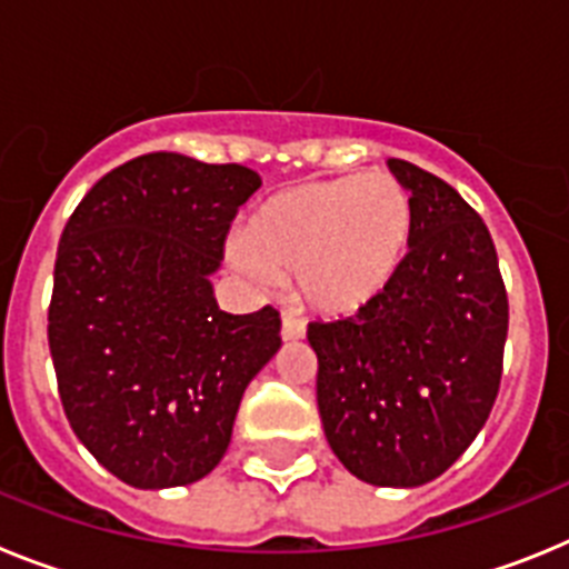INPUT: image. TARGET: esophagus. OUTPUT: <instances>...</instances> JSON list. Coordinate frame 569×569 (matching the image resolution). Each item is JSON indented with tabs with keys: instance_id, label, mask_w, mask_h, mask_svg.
<instances>
[{
	"instance_id": "obj_1",
	"label": "esophagus",
	"mask_w": 569,
	"mask_h": 569,
	"mask_svg": "<svg viewBox=\"0 0 569 569\" xmlns=\"http://www.w3.org/2000/svg\"><path fill=\"white\" fill-rule=\"evenodd\" d=\"M281 339L284 341H299L305 339V325L293 316H281Z\"/></svg>"
}]
</instances>
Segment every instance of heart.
<instances>
[{"mask_svg":"<svg viewBox=\"0 0 569 569\" xmlns=\"http://www.w3.org/2000/svg\"><path fill=\"white\" fill-rule=\"evenodd\" d=\"M413 233V202L387 173L308 182L250 213L233 248L241 273L293 276L296 296L328 319L370 310L393 288Z\"/></svg>","mask_w":569,"mask_h":569,"instance_id":"obj_1","label":"heart"}]
</instances>
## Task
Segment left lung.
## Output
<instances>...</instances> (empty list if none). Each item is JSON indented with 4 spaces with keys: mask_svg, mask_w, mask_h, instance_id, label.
I'll use <instances>...</instances> for the list:
<instances>
[{
    "mask_svg": "<svg viewBox=\"0 0 569 569\" xmlns=\"http://www.w3.org/2000/svg\"><path fill=\"white\" fill-rule=\"evenodd\" d=\"M413 202L405 268L373 308L313 321L316 401L336 459L373 487L439 479L499 393L507 293L490 230L439 176L387 159Z\"/></svg>",
    "mask_w": 569,
    "mask_h": 569,
    "instance_id": "1",
    "label": "left lung"
}]
</instances>
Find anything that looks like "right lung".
<instances>
[{
  "label": "right lung",
  "mask_w": 569,
  "mask_h": 569,
  "mask_svg": "<svg viewBox=\"0 0 569 569\" xmlns=\"http://www.w3.org/2000/svg\"><path fill=\"white\" fill-rule=\"evenodd\" d=\"M256 170L148 153L88 190L59 239L50 359L77 439L124 485L204 479L241 396L279 353L273 308H219L213 273Z\"/></svg>",
  "instance_id": "add662e5"
}]
</instances>
